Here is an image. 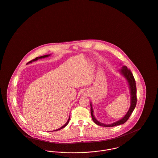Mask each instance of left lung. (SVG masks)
Here are the masks:
<instances>
[{
    "mask_svg": "<svg viewBox=\"0 0 158 158\" xmlns=\"http://www.w3.org/2000/svg\"><path fill=\"white\" fill-rule=\"evenodd\" d=\"M120 72L126 77V79H127V81L129 83V86H130L131 94V105L130 108L129 109L128 112H127L126 115L120 120H118V122H116L115 123H114L110 124H105L98 122L97 120L95 118V117L93 115V110L92 108V105L91 104V114L92 119H93V122L98 126H103V127H114L115 126H118V125H120L122 124H124V123H126L127 121V120L129 119V118L130 117L132 112L134 111V109L135 108L136 102H137V97H136V82H135L134 75L131 72V71L129 69H128L127 67L126 66H123L122 67V70H120Z\"/></svg>",
    "mask_w": 158,
    "mask_h": 158,
    "instance_id": "8db88e82",
    "label": "left lung"
}]
</instances>
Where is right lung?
<instances>
[{"label":"right lung","instance_id":"obj_1","mask_svg":"<svg viewBox=\"0 0 158 158\" xmlns=\"http://www.w3.org/2000/svg\"><path fill=\"white\" fill-rule=\"evenodd\" d=\"M49 56H50V55H44V56H40V57H36V58H35L34 60H32V61H30V62H28V63H30V62H32V61H36V60H38V59H41V58H46V57H48ZM27 63V64H28ZM70 117H69V120H68V121L63 126H62L60 128H59L58 129H56V130H55V131H59V130H61V129H62V128H64V127H65L67 124H68V123H69V120H70Z\"/></svg>","mask_w":158,"mask_h":158}]
</instances>
